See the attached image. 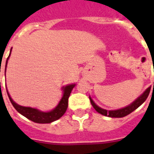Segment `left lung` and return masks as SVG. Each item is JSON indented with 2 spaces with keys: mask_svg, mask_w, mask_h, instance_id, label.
<instances>
[{
  "mask_svg": "<svg viewBox=\"0 0 154 154\" xmlns=\"http://www.w3.org/2000/svg\"><path fill=\"white\" fill-rule=\"evenodd\" d=\"M150 88L151 87H149L148 89H146V91L144 92L143 94H141V96L137 97V98L135 100L133 103H131L130 105L126 106V107L122 108V109H120L117 110H109L108 111L106 109H101V107H99L97 105L94 103V101L92 100V98L89 97V100H90V102H91V105H93V107L95 109L97 112L101 113V114L104 115V116H106V117H123L127 116L129 113H131L133 111L137 109V108L145 102L147 97H148L149 94V92H150Z\"/></svg>",
  "mask_w": 154,
  "mask_h": 154,
  "instance_id": "8db88e82",
  "label": "left lung"
}]
</instances>
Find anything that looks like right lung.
I'll list each match as a JSON object with an SVG mask.
<instances>
[{
	"mask_svg": "<svg viewBox=\"0 0 154 154\" xmlns=\"http://www.w3.org/2000/svg\"><path fill=\"white\" fill-rule=\"evenodd\" d=\"M12 50V49H11ZM11 54V51L9 55H8L7 60H6V65H5V70L6 66H7V63H8V59ZM76 85L75 84L68 85L66 86L63 87V97L62 98L60 99V102L58 103V105L54 108L53 110L49 111V112H42L37 109H33L31 107H25V106H21V105H17V103L14 102L13 100L11 98L10 95L8 94V90H7V94L9 97L12 105L13 107L15 108L16 110L18 112H20V114L23 115L24 117L28 118L30 121H32L36 123H41V124H46V123H51V122L57 121L60 117H61L63 115L65 114V111L68 108V100L70 96V94L72 92V89L74 88Z\"/></svg>",
	"mask_w": 154,
	"mask_h": 154,
	"instance_id": "1",
	"label": "right lung"
}]
</instances>
